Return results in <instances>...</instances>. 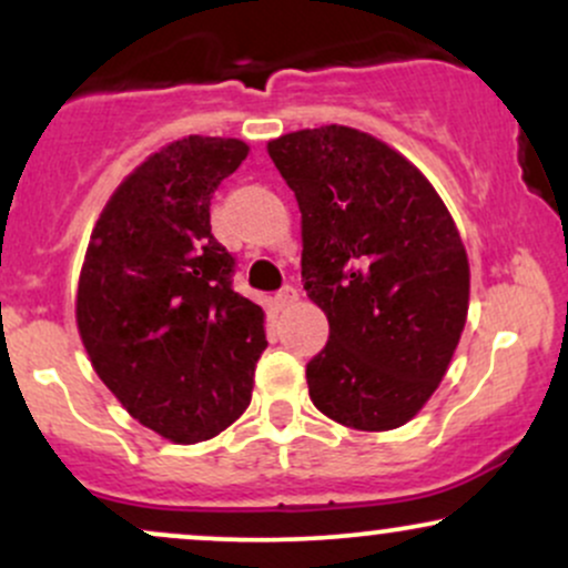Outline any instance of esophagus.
Listing matches in <instances>:
<instances>
[{
  "label": "esophagus",
  "instance_id": "1",
  "mask_svg": "<svg viewBox=\"0 0 568 568\" xmlns=\"http://www.w3.org/2000/svg\"><path fill=\"white\" fill-rule=\"evenodd\" d=\"M296 298H298V291L293 288V285H283V288L275 293L277 310H285V306H291L293 302H296Z\"/></svg>",
  "mask_w": 568,
  "mask_h": 568
}]
</instances>
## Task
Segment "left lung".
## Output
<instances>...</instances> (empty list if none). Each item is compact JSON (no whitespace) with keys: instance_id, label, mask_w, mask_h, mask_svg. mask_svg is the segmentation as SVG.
<instances>
[{"instance_id":"left-lung-1","label":"left lung","mask_w":568,"mask_h":568,"mask_svg":"<svg viewBox=\"0 0 568 568\" xmlns=\"http://www.w3.org/2000/svg\"><path fill=\"white\" fill-rule=\"evenodd\" d=\"M266 149L302 211L304 291L328 317V344L306 363L312 403L352 429L406 425L467 321L454 219L425 175L361 130H298Z\"/></svg>"}]
</instances>
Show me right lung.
Masks as SVG:
<instances>
[{"instance_id":"right-lung-1","label":"right lung","mask_w":568,"mask_h":568,"mask_svg":"<svg viewBox=\"0 0 568 568\" xmlns=\"http://www.w3.org/2000/svg\"><path fill=\"white\" fill-rule=\"evenodd\" d=\"M247 158L237 139L173 141L103 207L77 291L90 363L133 419L173 443L219 435L251 403L264 312L234 291L211 197Z\"/></svg>"}]
</instances>
